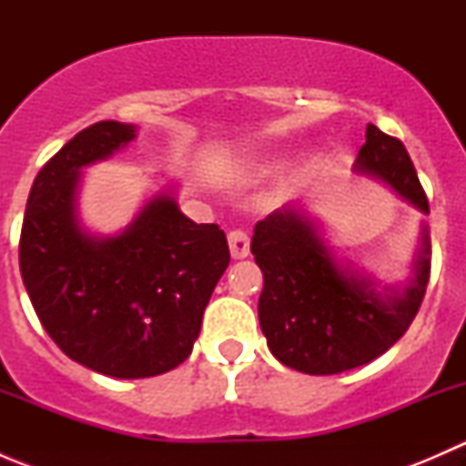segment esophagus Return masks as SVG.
Segmentation results:
<instances>
[{
    "label": "esophagus",
    "mask_w": 466,
    "mask_h": 466,
    "mask_svg": "<svg viewBox=\"0 0 466 466\" xmlns=\"http://www.w3.org/2000/svg\"><path fill=\"white\" fill-rule=\"evenodd\" d=\"M228 243L229 252H232V259H246L250 255V237L243 229H229Z\"/></svg>",
    "instance_id": "obj_1"
}]
</instances>
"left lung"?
<instances>
[{
  "instance_id": "8db88e82",
  "label": "left lung",
  "mask_w": 466,
  "mask_h": 466,
  "mask_svg": "<svg viewBox=\"0 0 466 466\" xmlns=\"http://www.w3.org/2000/svg\"><path fill=\"white\" fill-rule=\"evenodd\" d=\"M354 171L383 180L429 214L406 146L368 124ZM250 250L263 272L259 324L272 356L304 374H340L385 354L415 320L431 275L429 229H421L415 275L403 289L345 268L302 209L284 205L255 225Z\"/></svg>"
}]
</instances>
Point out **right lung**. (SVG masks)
<instances>
[{"label":"right lung","instance_id":"1","mask_svg":"<svg viewBox=\"0 0 466 466\" xmlns=\"http://www.w3.org/2000/svg\"><path fill=\"white\" fill-rule=\"evenodd\" d=\"M137 128L98 121L35 176L20 237V272L51 340L112 379L157 377L194 350L203 313L229 263L225 232L194 223L162 191L115 237L78 223L81 168L133 142Z\"/></svg>","mask_w":466,"mask_h":466}]
</instances>
